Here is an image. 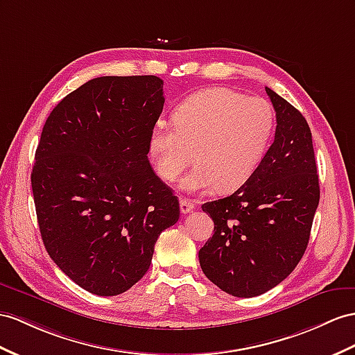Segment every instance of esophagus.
Masks as SVG:
<instances>
[{"label": "esophagus", "mask_w": 355, "mask_h": 355, "mask_svg": "<svg viewBox=\"0 0 355 355\" xmlns=\"http://www.w3.org/2000/svg\"><path fill=\"white\" fill-rule=\"evenodd\" d=\"M195 208V202L190 201L187 198H180V210L183 214H187L190 211H193Z\"/></svg>", "instance_id": "obj_1"}]
</instances>
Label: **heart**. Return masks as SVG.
<instances>
[{"instance_id": "1", "label": "heart", "mask_w": 355, "mask_h": 355, "mask_svg": "<svg viewBox=\"0 0 355 355\" xmlns=\"http://www.w3.org/2000/svg\"><path fill=\"white\" fill-rule=\"evenodd\" d=\"M275 112L262 97H244L231 88L198 91L178 105L174 124L157 120L148 141L150 159L165 181H175L190 163L198 165L180 187L222 192L241 187L255 174L270 142Z\"/></svg>"}]
</instances>
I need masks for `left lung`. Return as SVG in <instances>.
<instances>
[{"label":"left lung","mask_w":355,"mask_h":355,"mask_svg":"<svg viewBox=\"0 0 355 355\" xmlns=\"http://www.w3.org/2000/svg\"><path fill=\"white\" fill-rule=\"evenodd\" d=\"M276 111L271 147L231 196L202 204L214 234L199 264L214 285L234 297L267 293L303 258L320 204L312 133L302 112L266 87Z\"/></svg>","instance_id":"left-lung-1"}]
</instances>
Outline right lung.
Returning <instances> with one entry per match:
<instances>
[{"label": "right lung", "instance_id": "add662e5", "mask_svg": "<svg viewBox=\"0 0 355 355\" xmlns=\"http://www.w3.org/2000/svg\"><path fill=\"white\" fill-rule=\"evenodd\" d=\"M163 103L157 76H102L67 94L43 125L31 172L42 240L91 294L118 295L141 280L180 217L148 160Z\"/></svg>", "mask_w": 355, "mask_h": 355}]
</instances>
